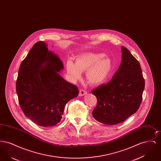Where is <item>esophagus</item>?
<instances>
[{
  "label": "esophagus",
  "instance_id": "esophagus-1",
  "mask_svg": "<svg viewBox=\"0 0 161 161\" xmlns=\"http://www.w3.org/2000/svg\"><path fill=\"white\" fill-rule=\"evenodd\" d=\"M86 94H87V92L86 91H84L83 89H81L80 91V93H79V96L81 97V96H84Z\"/></svg>",
  "mask_w": 161,
  "mask_h": 161
}]
</instances>
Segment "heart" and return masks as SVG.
<instances>
[{"label": "heart", "instance_id": "obj_1", "mask_svg": "<svg viewBox=\"0 0 161 161\" xmlns=\"http://www.w3.org/2000/svg\"><path fill=\"white\" fill-rule=\"evenodd\" d=\"M68 75L75 83L81 79V72H86L87 82L98 86L107 81L112 71V64L109 58L103 53H86L79 54L75 58V63L68 60L66 63Z\"/></svg>", "mask_w": 161, "mask_h": 161}]
</instances>
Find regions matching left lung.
<instances>
[{
  "label": "left lung",
  "mask_w": 161,
  "mask_h": 161,
  "mask_svg": "<svg viewBox=\"0 0 161 161\" xmlns=\"http://www.w3.org/2000/svg\"><path fill=\"white\" fill-rule=\"evenodd\" d=\"M122 60L112 80L92 91L97 98L93 117L107 125L123 123L137 112L145 87L140 64L125 47Z\"/></svg>",
  "instance_id": "obj_1"
}]
</instances>
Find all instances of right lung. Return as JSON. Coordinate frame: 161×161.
<instances>
[{
	"label": "right lung",
	"instance_id": "add662e5",
	"mask_svg": "<svg viewBox=\"0 0 161 161\" xmlns=\"http://www.w3.org/2000/svg\"><path fill=\"white\" fill-rule=\"evenodd\" d=\"M47 46L40 41L32 46L21 63L16 81L23 114L42 127L60 123L66 104L79 93L76 86L59 75L63 63Z\"/></svg>",
	"mask_w": 161,
	"mask_h": 161
}]
</instances>
